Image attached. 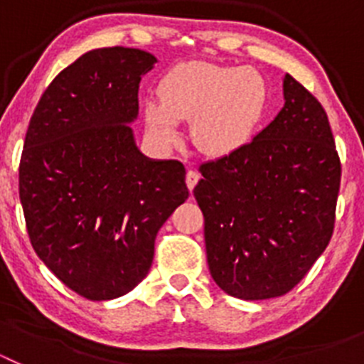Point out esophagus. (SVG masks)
Masks as SVG:
<instances>
[{
  "label": "esophagus",
  "instance_id": "esophagus-1",
  "mask_svg": "<svg viewBox=\"0 0 364 364\" xmlns=\"http://www.w3.org/2000/svg\"><path fill=\"white\" fill-rule=\"evenodd\" d=\"M198 178H200V175H198L195 169H189L188 175H186V184H188V188L189 189L195 188V186H197V182H198Z\"/></svg>",
  "mask_w": 364,
  "mask_h": 364
}]
</instances>
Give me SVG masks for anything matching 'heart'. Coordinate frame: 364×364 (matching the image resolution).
Wrapping results in <instances>:
<instances>
[{
    "mask_svg": "<svg viewBox=\"0 0 364 364\" xmlns=\"http://www.w3.org/2000/svg\"><path fill=\"white\" fill-rule=\"evenodd\" d=\"M160 102H149V129L166 142L178 138V120H193V142L211 156H226L252 142L264 120L268 85L252 67L193 62L164 76Z\"/></svg>",
    "mask_w": 364,
    "mask_h": 364,
    "instance_id": "b5f03b06",
    "label": "heart"
}]
</instances>
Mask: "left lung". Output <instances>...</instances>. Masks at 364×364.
Listing matches in <instances>:
<instances>
[{
	"label": "left lung",
	"instance_id": "left-lung-1",
	"mask_svg": "<svg viewBox=\"0 0 364 364\" xmlns=\"http://www.w3.org/2000/svg\"><path fill=\"white\" fill-rule=\"evenodd\" d=\"M284 107L252 142L204 162L193 195L213 281L244 301L281 297L332 239L341 160L323 105L290 74Z\"/></svg>",
	"mask_w": 364,
	"mask_h": 364
}]
</instances>
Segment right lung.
I'll return each mask as SVG.
<instances>
[{
  "label": "right lung",
  "instance_id": "add662e5",
  "mask_svg": "<svg viewBox=\"0 0 364 364\" xmlns=\"http://www.w3.org/2000/svg\"><path fill=\"white\" fill-rule=\"evenodd\" d=\"M156 58L89 50L58 74L32 112L19 160V200L34 252L89 301L129 294L147 275L154 239L189 197L178 160L134 144L138 85Z\"/></svg>",
  "mask_w": 364,
  "mask_h": 364
}]
</instances>
